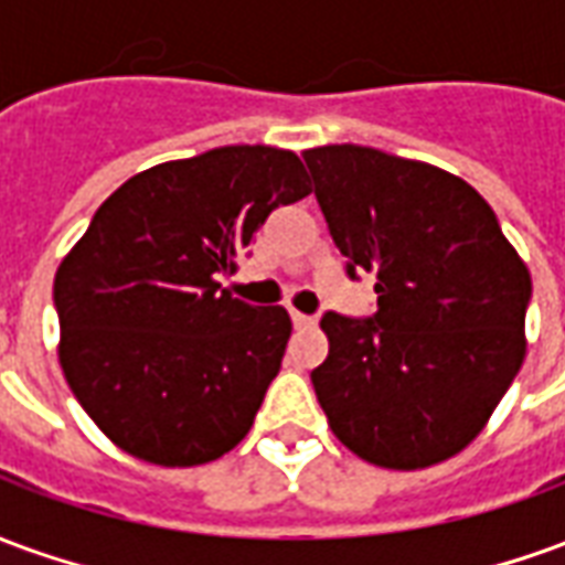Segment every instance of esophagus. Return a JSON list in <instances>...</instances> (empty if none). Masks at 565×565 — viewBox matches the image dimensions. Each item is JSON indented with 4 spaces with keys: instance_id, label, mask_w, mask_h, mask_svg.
<instances>
[{
    "instance_id": "1",
    "label": "esophagus",
    "mask_w": 565,
    "mask_h": 565,
    "mask_svg": "<svg viewBox=\"0 0 565 565\" xmlns=\"http://www.w3.org/2000/svg\"><path fill=\"white\" fill-rule=\"evenodd\" d=\"M290 318H294V327H299V330H306V327H315V323H318L311 315H302V311H290Z\"/></svg>"
}]
</instances>
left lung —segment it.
<instances>
[{
	"label": "left lung",
	"mask_w": 565,
	"mask_h": 565,
	"mask_svg": "<svg viewBox=\"0 0 565 565\" xmlns=\"http://www.w3.org/2000/svg\"><path fill=\"white\" fill-rule=\"evenodd\" d=\"M348 271L379 311H327L311 372L330 429L381 469H426L472 445L526 356L530 269L457 174L360 145L302 150Z\"/></svg>",
	"instance_id": "obj_1"
}]
</instances>
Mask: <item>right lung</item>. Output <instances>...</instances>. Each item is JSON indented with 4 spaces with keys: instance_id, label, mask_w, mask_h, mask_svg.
<instances>
[{
    "instance_id": "obj_1",
    "label": "right lung",
    "mask_w": 565,
    "mask_h": 565,
    "mask_svg": "<svg viewBox=\"0 0 565 565\" xmlns=\"http://www.w3.org/2000/svg\"><path fill=\"white\" fill-rule=\"evenodd\" d=\"M308 193L294 150L214 148L132 174L63 257L56 356L81 408L129 457L202 466L247 436L294 323L221 278L271 211Z\"/></svg>"
}]
</instances>
